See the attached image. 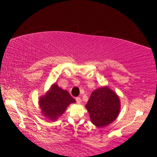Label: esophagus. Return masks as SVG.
<instances>
[{"label":"esophagus","mask_w":157,"mask_h":157,"mask_svg":"<svg viewBox=\"0 0 157 157\" xmlns=\"http://www.w3.org/2000/svg\"><path fill=\"white\" fill-rule=\"evenodd\" d=\"M76 101L77 104H81V99L80 97H76Z\"/></svg>","instance_id":"obj_1"}]
</instances>
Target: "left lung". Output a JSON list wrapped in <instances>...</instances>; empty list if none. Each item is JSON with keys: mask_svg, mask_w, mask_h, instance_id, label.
Wrapping results in <instances>:
<instances>
[{"mask_svg": "<svg viewBox=\"0 0 157 157\" xmlns=\"http://www.w3.org/2000/svg\"><path fill=\"white\" fill-rule=\"evenodd\" d=\"M86 108L93 124L101 128L117 119L121 106L117 94L108 86H104L92 92Z\"/></svg>", "mask_w": 157, "mask_h": 157, "instance_id": "8db88e82", "label": "left lung"}]
</instances>
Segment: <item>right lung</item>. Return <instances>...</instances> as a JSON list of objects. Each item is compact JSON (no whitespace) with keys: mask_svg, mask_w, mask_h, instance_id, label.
<instances>
[{"mask_svg":"<svg viewBox=\"0 0 157 157\" xmlns=\"http://www.w3.org/2000/svg\"><path fill=\"white\" fill-rule=\"evenodd\" d=\"M75 102L76 101L66 90L61 89L56 83L39 99L42 113L51 121H56L65 112L68 105Z\"/></svg>","mask_w":157,"mask_h":157,"instance_id":"1","label":"right lung"}]
</instances>
